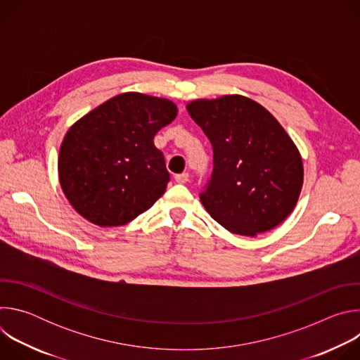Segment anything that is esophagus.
Returning a JSON list of instances; mask_svg holds the SVG:
<instances>
[{"label":"esophagus","mask_w":360,"mask_h":360,"mask_svg":"<svg viewBox=\"0 0 360 360\" xmlns=\"http://www.w3.org/2000/svg\"><path fill=\"white\" fill-rule=\"evenodd\" d=\"M175 181L178 184H186L189 181V174L188 172H184V174H178L175 175Z\"/></svg>","instance_id":"34e87169"}]
</instances>
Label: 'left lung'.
I'll list each match as a JSON object with an SVG mask.
<instances>
[{"label": "left lung", "mask_w": 360, "mask_h": 360, "mask_svg": "<svg viewBox=\"0 0 360 360\" xmlns=\"http://www.w3.org/2000/svg\"><path fill=\"white\" fill-rule=\"evenodd\" d=\"M186 110L214 150L211 179L199 193L210 215L243 236L285 221L302 189L303 165L276 118L242 95L196 99Z\"/></svg>", "instance_id": "obj_1"}]
</instances>
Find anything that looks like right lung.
<instances>
[{
  "label": "right lung",
  "instance_id": "add662e5",
  "mask_svg": "<svg viewBox=\"0 0 360 360\" xmlns=\"http://www.w3.org/2000/svg\"><path fill=\"white\" fill-rule=\"evenodd\" d=\"M176 114L169 99L125 92L77 121L58 158L60 184L74 210L98 226H121L148 211L169 182L153 136Z\"/></svg>",
  "mask_w": 360,
  "mask_h": 360
}]
</instances>
